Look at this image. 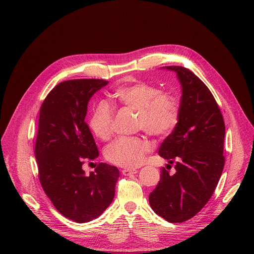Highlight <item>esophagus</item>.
I'll list each match as a JSON object with an SVG mask.
<instances>
[{
    "label": "esophagus",
    "mask_w": 254,
    "mask_h": 254,
    "mask_svg": "<svg viewBox=\"0 0 254 254\" xmlns=\"http://www.w3.org/2000/svg\"><path fill=\"white\" fill-rule=\"evenodd\" d=\"M137 171L136 170H129V168H125V170L122 171V174L124 176H130V175H133V174H136Z\"/></svg>",
    "instance_id": "obj_1"
}]
</instances>
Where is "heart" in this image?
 Returning <instances> with one entry per match:
<instances>
[{
    "label": "heart",
    "instance_id": "b5f03b06",
    "mask_svg": "<svg viewBox=\"0 0 254 254\" xmlns=\"http://www.w3.org/2000/svg\"><path fill=\"white\" fill-rule=\"evenodd\" d=\"M115 104L136 112V126L155 136L170 134L178 124L179 107L171 95L160 93V90L145 82L129 83L118 88L112 93ZM113 111L106 103L97 104L89 118L91 131L99 140L107 141L112 134ZM150 143L143 137H122L111 143L105 150L110 163L121 167L140 166Z\"/></svg>",
    "mask_w": 254,
    "mask_h": 254
}]
</instances>
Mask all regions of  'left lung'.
Wrapping results in <instances>:
<instances>
[{"mask_svg":"<svg viewBox=\"0 0 254 254\" xmlns=\"http://www.w3.org/2000/svg\"><path fill=\"white\" fill-rule=\"evenodd\" d=\"M176 74L181 86L178 124L159 148V155L175 163L149 194V204L170 222L186 221L210 200L224 170L225 122L211 91L183 66H163ZM168 165V164H167Z\"/></svg>","mask_w":254,"mask_h":254,"instance_id":"8db88e82","label":"left lung"}]
</instances>
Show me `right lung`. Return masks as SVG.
Listing matches in <instances>:
<instances>
[{
	"label": "right lung",
	"mask_w": 254,
	"mask_h": 254,
	"mask_svg": "<svg viewBox=\"0 0 254 254\" xmlns=\"http://www.w3.org/2000/svg\"><path fill=\"white\" fill-rule=\"evenodd\" d=\"M109 81L74 79L60 82L41 106L35 157L45 194L64 217L89 222L105 212L114 198L120 172L99 163L89 175L83 160L99 156L89 126L88 104Z\"/></svg>",
	"instance_id": "1"
}]
</instances>
